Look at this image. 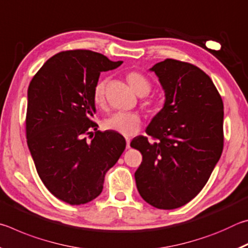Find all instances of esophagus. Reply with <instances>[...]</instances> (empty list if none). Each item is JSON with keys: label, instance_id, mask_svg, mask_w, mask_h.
Wrapping results in <instances>:
<instances>
[{"label": "esophagus", "instance_id": "1", "mask_svg": "<svg viewBox=\"0 0 248 248\" xmlns=\"http://www.w3.org/2000/svg\"><path fill=\"white\" fill-rule=\"evenodd\" d=\"M125 142H127V149H130V139H125Z\"/></svg>", "mask_w": 248, "mask_h": 248}]
</instances>
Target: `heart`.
Returning <instances> with one entry per match:
<instances>
[{
  "label": "heart",
  "mask_w": 248,
  "mask_h": 248,
  "mask_svg": "<svg viewBox=\"0 0 248 248\" xmlns=\"http://www.w3.org/2000/svg\"><path fill=\"white\" fill-rule=\"evenodd\" d=\"M127 81L138 95L144 96L150 93L152 89V83L150 78L139 71H131L127 74ZM105 87L106 82L99 79L95 83L93 89V102L96 107H103L105 104ZM153 104L152 99H146L145 105L151 106ZM103 127L108 131L116 132L124 137H132L139 132L141 128V118L137 112L118 111L107 117L103 121Z\"/></svg>",
  "instance_id": "1"
}]
</instances>
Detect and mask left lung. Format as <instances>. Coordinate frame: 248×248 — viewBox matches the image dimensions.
I'll use <instances>...</instances> for the list:
<instances>
[{"label": "left lung", "mask_w": 248, "mask_h": 248, "mask_svg": "<svg viewBox=\"0 0 248 248\" xmlns=\"http://www.w3.org/2000/svg\"><path fill=\"white\" fill-rule=\"evenodd\" d=\"M155 72L165 104L145 132L134 138L142 163L134 173L138 191L163 210L182 207L207 184L223 150V102L202 70L174 59L158 62Z\"/></svg>", "instance_id": "8db88e82"}]
</instances>
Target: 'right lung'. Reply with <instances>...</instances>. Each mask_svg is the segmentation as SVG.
<instances>
[{
	"label": "right lung",
	"mask_w": 248,
	"mask_h": 248,
	"mask_svg": "<svg viewBox=\"0 0 248 248\" xmlns=\"http://www.w3.org/2000/svg\"><path fill=\"white\" fill-rule=\"evenodd\" d=\"M121 63L91 50L62 51L41 66L28 86V148L45 186L66 203L84 204L98 197L107 170L124 151L121 134L99 131L92 120L100 72Z\"/></svg>",
	"instance_id": "obj_1"
}]
</instances>
